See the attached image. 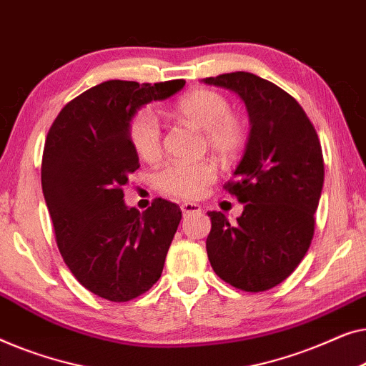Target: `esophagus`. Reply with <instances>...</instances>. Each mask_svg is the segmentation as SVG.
Returning <instances> with one entry per match:
<instances>
[{
    "mask_svg": "<svg viewBox=\"0 0 366 366\" xmlns=\"http://www.w3.org/2000/svg\"><path fill=\"white\" fill-rule=\"evenodd\" d=\"M181 209H182V214L184 215L197 214V212H200V210H202V207H200V205L195 204V202H184L181 205Z\"/></svg>",
    "mask_w": 366,
    "mask_h": 366,
    "instance_id": "34e87169",
    "label": "esophagus"
}]
</instances>
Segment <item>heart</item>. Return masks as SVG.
Here are the masks:
<instances>
[{
    "label": "heart",
    "mask_w": 366,
    "mask_h": 366,
    "mask_svg": "<svg viewBox=\"0 0 366 366\" xmlns=\"http://www.w3.org/2000/svg\"><path fill=\"white\" fill-rule=\"evenodd\" d=\"M174 114L184 124L204 132L209 151L224 161L239 156L249 141V126L244 117L230 111V101L214 89H195L176 104ZM127 139L142 161H154L161 154L162 131L151 109H139L127 121ZM214 162H169L156 174L161 192L179 199H197L215 181Z\"/></svg>",
    "instance_id": "b5f03b06"
}]
</instances>
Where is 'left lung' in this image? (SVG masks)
I'll return each mask as SVG.
<instances>
[{"label": "left lung", "mask_w": 366, "mask_h": 366, "mask_svg": "<svg viewBox=\"0 0 366 366\" xmlns=\"http://www.w3.org/2000/svg\"><path fill=\"white\" fill-rule=\"evenodd\" d=\"M204 82L237 92L252 124L235 179L224 185L244 212L234 225L222 212H207L210 265L240 290H270L297 269L312 244L325 174L320 139L295 97L274 82L244 71Z\"/></svg>", "instance_id": "8db88e82"}]
</instances>
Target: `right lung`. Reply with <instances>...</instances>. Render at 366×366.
Segmentation results:
<instances>
[{"mask_svg": "<svg viewBox=\"0 0 366 366\" xmlns=\"http://www.w3.org/2000/svg\"><path fill=\"white\" fill-rule=\"evenodd\" d=\"M184 86L101 82L69 101L46 136L41 184L56 244L76 280L106 300L129 302L156 284L182 219L166 199H154L142 214L126 207L124 185L139 169L127 121Z\"/></svg>", "mask_w": 366, "mask_h": 366, "instance_id": "obj_1", "label": "right lung"}]
</instances>
